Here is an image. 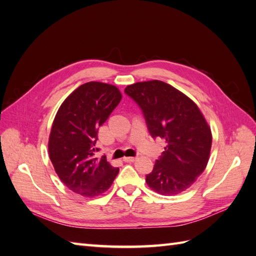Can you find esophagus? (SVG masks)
Here are the masks:
<instances>
[{
	"instance_id": "esophagus-1",
	"label": "esophagus",
	"mask_w": 256,
	"mask_h": 256,
	"mask_svg": "<svg viewBox=\"0 0 256 256\" xmlns=\"http://www.w3.org/2000/svg\"><path fill=\"white\" fill-rule=\"evenodd\" d=\"M136 160V157H124V161L125 162H134Z\"/></svg>"
}]
</instances>
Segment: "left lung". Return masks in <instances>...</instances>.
Returning <instances> with one entry per match:
<instances>
[{
  "instance_id": "1",
  "label": "left lung",
  "mask_w": 256,
  "mask_h": 256,
  "mask_svg": "<svg viewBox=\"0 0 256 256\" xmlns=\"http://www.w3.org/2000/svg\"><path fill=\"white\" fill-rule=\"evenodd\" d=\"M125 92L140 106L150 136L166 141L164 152L146 175L147 184L162 196L188 189L205 170L212 141L198 106L158 80L128 85Z\"/></svg>"
}]
</instances>
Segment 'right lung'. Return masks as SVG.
<instances>
[{
  "label": "right lung",
  "instance_id": "right-lung-1",
  "mask_svg": "<svg viewBox=\"0 0 256 256\" xmlns=\"http://www.w3.org/2000/svg\"><path fill=\"white\" fill-rule=\"evenodd\" d=\"M122 99L118 88L102 82L79 86L62 104L49 138V156L67 188L86 198L111 187L120 168L95 157L98 129Z\"/></svg>",
  "mask_w": 256,
  "mask_h": 256
}]
</instances>
